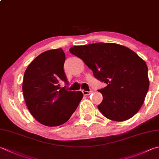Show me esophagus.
Wrapping results in <instances>:
<instances>
[{
  "label": "esophagus",
  "instance_id": "esophagus-1",
  "mask_svg": "<svg viewBox=\"0 0 159 159\" xmlns=\"http://www.w3.org/2000/svg\"><path fill=\"white\" fill-rule=\"evenodd\" d=\"M82 92H83V94L85 95V96H88V95H89L90 94H91L92 92V91H85V90H83Z\"/></svg>",
  "mask_w": 159,
  "mask_h": 159
}]
</instances>
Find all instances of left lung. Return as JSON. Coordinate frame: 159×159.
<instances>
[{
  "mask_svg": "<svg viewBox=\"0 0 159 159\" xmlns=\"http://www.w3.org/2000/svg\"><path fill=\"white\" fill-rule=\"evenodd\" d=\"M70 52L82 59L98 80L107 84L98 110L107 119L124 121L143 104L150 80L145 62L136 53L116 43L74 46Z\"/></svg>",
  "mask_w": 159,
  "mask_h": 159,
  "instance_id": "obj_1",
  "label": "left lung"
}]
</instances>
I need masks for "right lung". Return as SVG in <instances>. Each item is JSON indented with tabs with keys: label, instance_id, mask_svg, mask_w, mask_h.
<instances>
[{
	"label": "right lung",
	"instance_id": "obj_1",
	"mask_svg": "<svg viewBox=\"0 0 159 159\" xmlns=\"http://www.w3.org/2000/svg\"><path fill=\"white\" fill-rule=\"evenodd\" d=\"M65 61L63 49H50L34 59L24 74L23 92L27 107L34 119L46 126L67 122L83 96L80 91L60 88L61 82L67 83Z\"/></svg>",
	"mask_w": 159,
	"mask_h": 159
}]
</instances>
